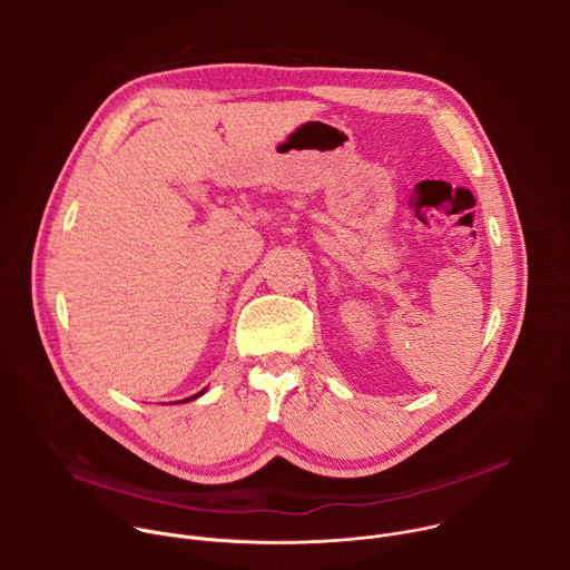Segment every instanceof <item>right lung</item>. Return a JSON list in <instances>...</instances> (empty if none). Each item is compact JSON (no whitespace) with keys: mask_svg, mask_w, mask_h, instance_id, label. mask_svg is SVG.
I'll list each match as a JSON object with an SVG mask.
<instances>
[{"mask_svg":"<svg viewBox=\"0 0 570 570\" xmlns=\"http://www.w3.org/2000/svg\"><path fill=\"white\" fill-rule=\"evenodd\" d=\"M203 392H205V390H200V392H198V394H194V396H189V399H196V396H200V394H203ZM189 399H185V401H189Z\"/></svg>","mask_w":570,"mask_h":570,"instance_id":"add662e5","label":"right lung"}]
</instances>
